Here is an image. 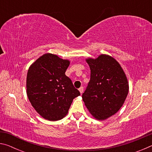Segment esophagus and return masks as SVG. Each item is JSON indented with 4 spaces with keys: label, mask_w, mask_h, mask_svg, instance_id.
<instances>
[{
    "label": "esophagus",
    "mask_w": 152,
    "mask_h": 152,
    "mask_svg": "<svg viewBox=\"0 0 152 152\" xmlns=\"http://www.w3.org/2000/svg\"><path fill=\"white\" fill-rule=\"evenodd\" d=\"M79 91H80V94H82V92H83V91H84V88H83V87H80V88L79 89Z\"/></svg>",
    "instance_id": "esophagus-1"
}]
</instances>
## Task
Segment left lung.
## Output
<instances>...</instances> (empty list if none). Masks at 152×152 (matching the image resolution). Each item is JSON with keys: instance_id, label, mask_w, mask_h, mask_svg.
<instances>
[{"instance_id": "obj_1", "label": "left lung", "mask_w": 152, "mask_h": 152, "mask_svg": "<svg viewBox=\"0 0 152 152\" xmlns=\"http://www.w3.org/2000/svg\"><path fill=\"white\" fill-rule=\"evenodd\" d=\"M91 80L82 100L94 119L103 121L119 111L129 92V82L120 64L112 56L88 58Z\"/></svg>"}]
</instances>
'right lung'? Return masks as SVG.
<instances>
[{
  "label": "right lung",
  "mask_w": 152,
  "mask_h": 152,
  "mask_svg": "<svg viewBox=\"0 0 152 152\" xmlns=\"http://www.w3.org/2000/svg\"><path fill=\"white\" fill-rule=\"evenodd\" d=\"M70 62L47 53L29 68L26 80L27 97L43 119L51 121L62 119L68 114L73 99L80 95L65 74Z\"/></svg>",
  "instance_id": "right-lung-1"
}]
</instances>
